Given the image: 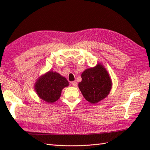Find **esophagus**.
<instances>
[{
	"mask_svg": "<svg viewBox=\"0 0 150 150\" xmlns=\"http://www.w3.org/2000/svg\"><path fill=\"white\" fill-rule=\"evenodd\" d=\"M71 84H72L73 86H74V87H77V82H76V81H73V82H71Z\"/></svg>",
	"mask_w": 150,
	"mask_h": 150,
	"instance_id": "34e87169",
	"label": "esophagus"
}]
</instances>
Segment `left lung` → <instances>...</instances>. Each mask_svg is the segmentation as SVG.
Listing matches in <instances>:
<instances>
[{"label": "left lung", "instance_id": "left-lung-1", "mask_svg": "<svg viewBox=\"0 0 150 150\" xmlns=\"http://www.w3.org/2000/svg\"><path fill=\"white\" fill-rule=\"evenodd\" d=\"M79 88L85 99L96 104L107 97L112 87V81L108 71L101 63L86 69L81 75Z\"/></svg>", "mask_w": 150, "mask_h": 150}]
</instances>
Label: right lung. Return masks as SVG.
Instances as JSON below:
<instances>
[{
	"instance_id": "obj_1",
	"label": "right lung",
	"mask_w": 150,
	"mask_h": 150,
	"mask_svg": "<svg viewBox=\"0 0 150 150\" xmlns=\"http://www.w3.org/2000/svg\"><path fill=\"white\" fill-rule=\"evenodd\" d=\"M68 86L69 82L64 77L50 70L38 78L34 90L41 99L53 103L60 97L63 89Z\"/></svg>"
}]
</instances>
